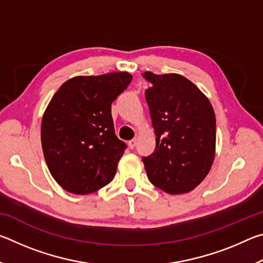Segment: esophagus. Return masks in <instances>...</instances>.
<instances>
[{
    "mask_svg": "<svg viewBox=\"0 0 263 263\" xmlns=\"http://www.w3.org/2000/svg\"><path fill=\"white\" fill-rule=\"evenodd\" d=\"M137 146V139L135 138V139H132V140H130L128 141V147H130L131 149H133Z\"/></svg>",
    "mask_w": 263,
    "mask_h": 263,
    "instance_id": "1",
    "label": "esophagus"
}]
</instances>
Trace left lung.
Listing matches in <instances>:
<instances>
[{
  "instance_id": "left-lung-1",
  "label": "left lung",
  "mask_w": 263,
  "mask_h": 263,
  "mask_svg": "<svg viewBox=\"0 0 263 263\" xmlns=\"http://www.w3.org/2000/svg\"><path fill=\"white\" fill-rule=\"evenodd\" d=\"M155 132L153 154L142 158L149 181L166 193H189L205 179L216 153V116L208 97L180 74L142 73Z\"/></svg>"
}]
</instances>
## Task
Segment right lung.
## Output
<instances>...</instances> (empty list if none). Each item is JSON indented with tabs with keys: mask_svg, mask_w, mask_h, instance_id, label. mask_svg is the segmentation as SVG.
I'll use <instances>...</instances> for the list:
<instances>
[{
	"mask_svg": "<svg viewBox=\"0 0 263 263\" xmlns=\"http://www.w3.org/2000/svg\"><path fill=\"white\" fill-rule=\"evenodd\" d=\"M132 80L127 72L75 77L53 95L42 121V147L53 179L75 195L110 183L126 144L115 135L111 104Z\"/></svg>",
	"mask_w": 263,
	"mask_h": 263,
	"instance_id": "obj_1",
	"label": "right lung"
}]
</instances>
